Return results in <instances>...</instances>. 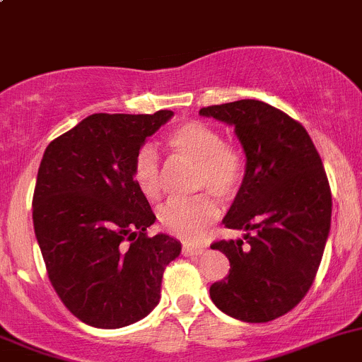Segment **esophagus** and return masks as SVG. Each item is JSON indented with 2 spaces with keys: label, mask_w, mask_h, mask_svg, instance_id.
<instances>
[{
  "label": "esophagus",
  "mask_w": 362,
  "mask_h": 362,
  "mask_svg": "<svg viewBox=\"0 0 362 362\" xmlns=\"http://www.w3.org/2000/svg\"><path fill=\"white\" fill-rule=\"evenodd\" d=\"M204 250H206L204 245H189V243L182 245V254L184 255H202Z\"/></svg>",
  "instance_id": "1"
}]
</instances>
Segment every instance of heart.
Returning a JSON list of instances; mask_svg holds the SVG:
<instances>
[{"mask_svg": "<svg viewBox=\"0 0 362 362\" xmlns=\"http://www.w3.org/2000/svg\"><path fill=\"white\" fill-rule=\"evenodd\" d=\"M166 145L175 159L196 166V191L214 192L222 202L238 194L245 178V154L236 144L222 140L217 127L203 120H189L168 134ZM133 180L147 199H158L163 192V168L151 145L138 148L133 160ZM217 217V203L210 194L170 199L158 210L160 226L187 242L202 238Z\"/></svg>", "mask_w": 362, "mask_h": 362, "instance_id": "obj_1", "label": "heart"}]
</instances>
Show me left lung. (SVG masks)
<instances>
[{"label": "left lung", "mask_w": 362, "mask_h": 362, "mask_svg": "<svg viewBox=\"0 0 362 362\" xmlns=\"http://www.w3.org/2000/svg\"><path fill=\"white\" fill-rule=\"evenodd\" d=\"M235 126L247 156L245 178L222 218L245 231L211 249L229 259V275L211 284L218 310L243 322H269L294 308L315 280L331 228V189L305 127L257 100L202 108Z\"/></svg>", "instance_id": "left-lung-1"}]
</instances>
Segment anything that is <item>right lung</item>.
Here are the masks:
<instances>
[{"instance_id":"right-lung-1","label":"right lung","mask_w":362,"mask_h":362,"mask_svg":"<svg viewBox=\"0 0 362 362\" xmlns=\"http://www.w3.org/2000/svg\"><path fill=\"white\" fill-rule=\"evenodd\" d=\"M173 112L94 113L45 148L33 224L49 280L82 322L117 329L147 317L180 242L147 236L156 222L133 160Z\"/></svg>"}]
</instances>
